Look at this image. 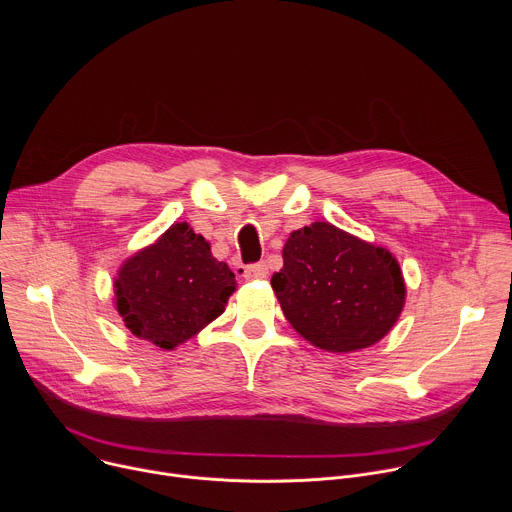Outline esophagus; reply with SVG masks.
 I'll return each instance as SVG.
<instances>
[{
  "label": "esophagus",
  "instance_id": "1",
  "mask_svg": "<svg viewBox=\"0 0 512 512\" xmlns=\"http://www.w3.org/2000/svg\"><path fill=\"white\" fill-rule=\"evenodd\" d=\"M243 277L245 279H263V277H267V265L265 263L247 265L243 271Z\"/></svg>",
  "mask_w": 512,
  "mask_h": 512
}]
</instances>
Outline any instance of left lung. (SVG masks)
<instances>
[{
    "instance_id": "1",
    "label": "left lung",
    "mask_w": 512,
    "mask_h": 512,
    "mask_svg": "<svg viewBox=\"0 0 512 512\" xmlns=\"http://www.w3.org/2000/svg\"><path fill=\"white\" fill-rule=\"evenodd\" d=\"M271 287L287 322L328 352L373 346L389 334L405 306L397 259L330 223L289 235Z\"/></svg>"
}]
</instances>
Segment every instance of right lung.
Listing matches in <instances>:
<instances>
[{"label":"right lung","instance_id":"1","mask_svg":"<svg viewBox=\"0 0 512 512\" xmlns=\"http://www.w3.org/2000/svg\"><path fill=\"white\" fill-rule=\"evenodd\" d=\"M235 285L208 241L176 223L119 267L115 306L133 336L174 350L225 312Z\"/></svg>","mask_w":512,"mask_h":512}]
</instances>
